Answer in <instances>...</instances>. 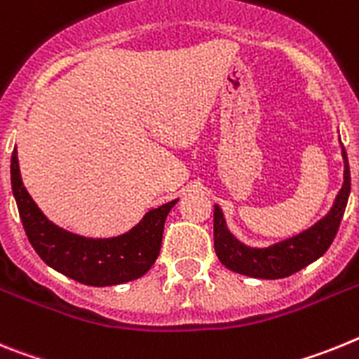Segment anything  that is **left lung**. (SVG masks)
Masks as SVG:
<instances>
[{"mask_svg": "<svg viewBox=\"0 0 359 359\" xmlns=\"http://www.w3.org/2000/svg\"><path fill=\"white\" fill-rule=\"evenodd\" d=\"M341 155H344L345 166L344 186L336 195L330 211L309 229L291 238H285L267 248H249L235 238L233 233L227 229L222 210L220 205L215 204L213 236L218 260L222 262L227 269L238 274H245L251 278L276 280L298 273L322 257L338 233L339 222L347 208L348 193H351V170H348L344 146H341Z\"/></svg>", "mask_w": 359, "mask_h": 359, "instance_id": "left-lung-1", "label": "left lung"}]
</instances>
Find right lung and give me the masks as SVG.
<instances>
[{
  "label": "right lung",
  "instance_id": "right-lung-1",
  "mask_svg": "<svg viewBox=\"0 0 359 359\" xmlns=\"http://www.w3.org/2000/svg\"><path fill=\"white\" fill-rule=\"evenodd\" d=\"M11 182L25 233L46 266L85 285L106 287L141 278L161 251L168 213L179 198L149 210L128 233L111 238H88L55 226L43 215L23 186L18 149L11 158Z\"/></svg>",
  "mask_w": 359,
  "mask_h": 359
}]
</instances>
